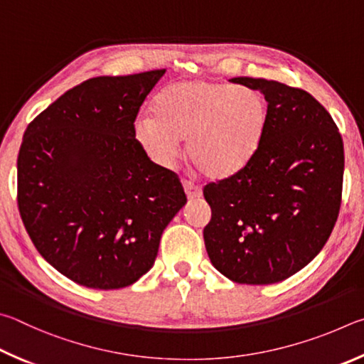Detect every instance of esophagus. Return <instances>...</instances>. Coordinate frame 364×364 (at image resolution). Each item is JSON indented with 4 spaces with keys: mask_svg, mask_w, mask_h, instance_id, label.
<instances>
[{
    "mask_svg": "<svg viewBox=\"0 0 364 364\" xmlns=\"http://www.w3.org/2000/svg\"><path fill=\"white\" fill-rule=\"evenodd\" d=\"M183 190H186L188 200L201 198V195H203L201 188L198 186H195V183L190 182V181H183Z\"/></svg>",
    "mask_w": 364,
    "mask_h": 364,
    "instance_id": "obj_1",
    "label": "esophagus"
}]
</instances>
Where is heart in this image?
I'll return each mask as SVG.
<instances>
[{"label":"heart","instance_id":"1","mask_svg":"<svg viewBox=\"0 0 364 364\" xmlns=\"http://www.w3.org/2000/svg\"><path fill=\"white\" fill-rule=\"evenodd\" d=\"M153 117L134 123V139L153 163L171 168L187 139L192 164L222 178L243 169L256 155L269 124V104L251 87L218 81H178L159 91Z\"/></svg>","mask_w":364,"mask_h":364}]
</instances>
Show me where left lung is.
<instances>
[{
    "label": "left lung",
    "instance_id": "1",
    "mask_svg": "<svg viewBox=\"0 0 364 364\" xmlns=\"http://www.w3.org/2000/svg\"><path fill=\"white\" fill-rule=\"evenodd\" d=\"M269 104L256 155L203 195L211 220L203 230L208 256L240 284L283 282L326 245L342 201L343 142L314 95L264 78H232Z\"/></svg>",
    "mask_w": 364,
    "mask_h": 364
}]
</instances>
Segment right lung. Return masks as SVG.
Wrapping results in <instances>:
<instances>
[{
	"mask_svg": "<svg viewBox=\"0 0 364 364\" xmlns=\"http://www.w3.org/2000/svg\"><path fill=\"white\" fill-rule=\"evenodd\" d=\"M166 70L97 76L28 124L17 158V205L38 252L92 289L126 288L155 264L187 203L176 172L134 139L140 105Z\"/></svg>",
	"mask_w": 364,
	"mask_h": 364,
	"instance_id": "obj_1",
	"label": "right lung"
}]
</instances>
